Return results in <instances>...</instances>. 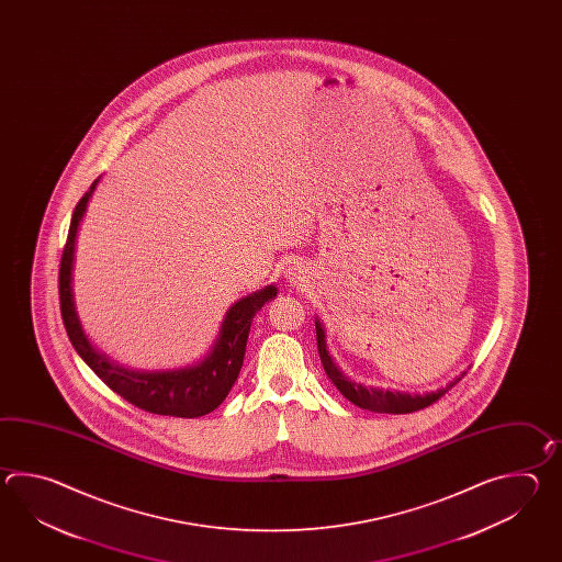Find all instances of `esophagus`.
<instances>
[{
    "instance_id": "obj_1",
    "label": "esophagus",
    "mask_w": 562,
    "mask_h": 562,
    "mask_svg": "<svg viewBox=\"0 0 562 562\" xmlns=\"http://www.w3.org/2000/svg\"><path fill=\"white\" fill-rule=\"evenodd\" d=\"M285 279L286 283H291V285H301V283L307 279L305 265L293 261V263L289 265L285 269Z\"/></svg>"
}]
</instances>
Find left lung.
<instances>
[{
    "instance_id": "1",
    "label": "left lung",
    "mask_w": 562,
    "mask_h": 562,
    "mask_svg": "<svg viewBox=\"0 0 562 562\" xmlns=\"http://www.w3.org/2000/svg\"><path fill=\"white\" fill-rule=\"evenodd\" d=\"M315 329H317L319 358H322L327 378L334 382L335 387L341 392V395H346L351 404L363 407V409H370V412H378V414H409V412H418V409H424V407L434 404L436 400H440L467 373L464 371L460 378H456L454 382L448 383L446 387H440L436 392H426V394H407V392H397V390L366 387L363 383L349 380L346 373L339 370V366L335 363V359L329 353L325 327H323L322 322L317 317H315Z\"/></svg>"
}]
</instances>
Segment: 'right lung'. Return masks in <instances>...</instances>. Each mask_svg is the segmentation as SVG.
<instances>
[{"label": "right lung", "instance_id": "1", "mask_svg": "<svg viewBox=\"0 0 562 562\" xmlns=\"http://www.w3.org/2000/svg\"><path fill=\"white\" fill-rule=\"evenodd\" d=\"M98 182L100 177L92 182L90 191L80 199V203L76 204L66 249L61 255V319L74 349L112 392L122 395L132 406L158 416L175 418H199L204 414H211L215 407L223 404L231 387L237 382L251 331L252 317L267 301L277 297V286H263L235 301L223 317L213 347L206 351L203 359L194 361L191 366L177 370L144 371L128 370L112 361L106 353L98 351L88 339L74 301L76 240Z\"/></svg>", "mask_w": 562, "mask_h": 562}]
</instances>
